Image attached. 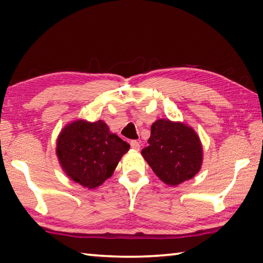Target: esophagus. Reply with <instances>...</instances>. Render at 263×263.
I'll return each mask as SVG.
<instances>
[{"label": "esophagus", "mask_w": 263, "mask_h": 263, "mask_svg": "<svg viewBox=\"0 0 263 263\" xmlns=\"http://www.w3.org/2000/svg\"><path fill=\"white\" fill-rule=\"evenodd\" d=\"M131 147L135 151H139L140 149V142L137 140H132L131 141Z\"/></svg>", "instance_id": "34e87169"}]
</instances>
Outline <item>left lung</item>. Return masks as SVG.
Returning <instances> with one entry per match:
<instances>
[{
	"label": "left lung",
	"mask_w": 263,
	"mask_h": 263,
	"mask_svg": "<svg viewBox=\"0 0 263 263\" xmlns=\"http://www.w3.org/2000/svg\"><path fill=\"white\" fill-rule=\"evenodd\" d=\"M147 147L141 155L163 183L176 186L201 171L203 146L193 127L160 118L151 126Z\"/></svg>",
	"instance_id": "obj_1"
}]
</instances>
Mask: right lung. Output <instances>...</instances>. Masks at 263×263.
<instances>
[{"instance_id":"1","label":"right lung","mask_w":263,"mask_h":263,"mask_svg":"<svg viewBox=\"0 0 263 263\" xmlns=\"http://www.w3.org/2000/svg\"><path fill=\"white\" fill-rule=\"evenodd\" d=\"M130 145L110 132L103 121L84 119L66 124L57 139L55 153L62 171L83 188L95 189L114 174Z\"/></svg>"}]
</instances>
